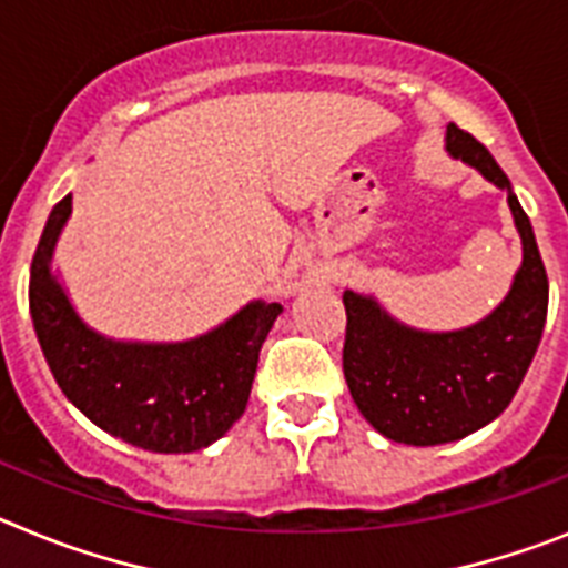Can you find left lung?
Wrapping results in <instances>:
<instances>
[{
	"label": "left lung",
	"instance_id": "8db88e82",
	"mask_svg": "<svg viewBox=\"0 0 568 568\" xmlns=\"http://www.w3.org/2000/svg\"><path fill=\"white\" fill-rule=\"evenodd\" d=\"M446 151L509 194L523 265L495 312L460 332H417L374 297L345 291L343 374L359 414L406 446L460 440L509 406L529 372L549 308V277L529 216L483 142L448 125Z\"/></svg>",
	"mask_w": 568,
	"mask_h": 568
}]
</instances>
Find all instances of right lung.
<instances>
[{
  "label": "right lung",
  "mask_w": 568,
  "mask_h": 568,
  "mask_svg": "<svg viewBox=\"0 0 568 568\" xmlns=\"http://www.w3.org/2000/svg\"><path fill=\"white\" fill-rule=\"evenodd\" d=\"M71 216L53 205L31 263L33 328L68 400L102 432L131 446L185 455L220 440L245 412L256 359L277 303H248L214 332L185 343H122L88 328L51 274V254Z\"/></svg>",
  "instance_id": "right-lung-1"
}]
</instances>
